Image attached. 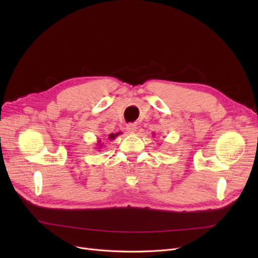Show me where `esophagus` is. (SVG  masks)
<instances>
[{"mask_svg": "<svg viewBox=\"0 0 258 258\" xmlns=\"http://www.w3.org/2000/svg\"><path fill=\"white\" fill-rule=\"evenodd\" d=\"M136 128H137V125L136 124H127L126 126V131L128 134H134L135 132H136Z\"/></svg>", "mask_w": 258, "mask_h": 258, "instance_id": "34e87169", "label": "esophagus"}]
</instances>
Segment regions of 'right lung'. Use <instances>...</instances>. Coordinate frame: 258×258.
Masks as SVG:
<instances>
[{"instance_id": "right-lung-1", "label": "right lung", "mask_w": 258, "mask_h": 258, "mask_svg": "<svg viewBox=\"0 0 258 258\" xmlns=\"http://www.w3.org/2000/svg\"><path fill=\"white\" fill-rule=\"evenodd\" d=\"M118 135H119V133H117V134H110V135H108V139H110V140H114L117 136H118ZM97 150H100V148L102 147V143H101V140L100 139H98L97 140Z\"/></svg>"}]
</instances>
